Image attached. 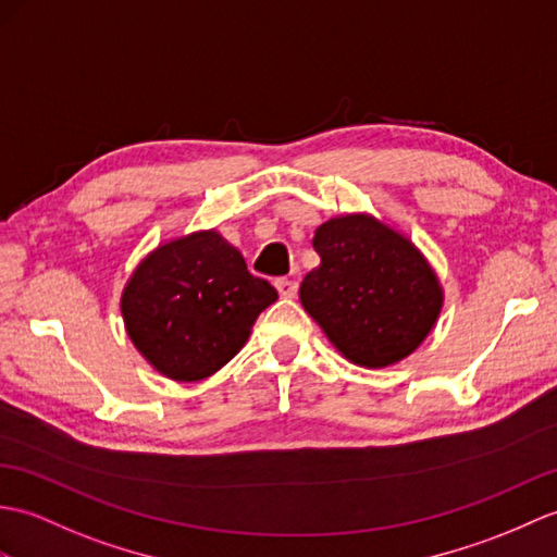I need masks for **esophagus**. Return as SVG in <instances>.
I'll use <instances>...</instances> for the list:
<instances>
[{
	"label": "esophagus",
	"mask_w": 557,
	"mask_h": 557,
	"mask_svg": "<svg viewBox=\"0 0 557 557\" xmlns=\"http://www.w3.org/2000/svg\"><path fill=\"white\" fill-rule=\"evenodd\" d=\"M275 287H277L280 296H284V299H294L296 292H299V282L287 280V277H280V280H275Z\"/></svg>",
	"instance_id": "1"
}]
</instances>
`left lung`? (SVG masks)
Listing matches in <instances>:
<instances>
[{
    "instance_id": "1",
    "label": "left lung",
    "mask_w": 557,
    "mask_h": 557,
    "mask_svg": "<svg viewBox=\"0 0 557 557\" xmlns=\"http://www.w3.org/2000/svg\"><path fill=\"white\" fill-rule=\"evenodd\" d=\"M320 265L301 282V304L356 366L386 368L430 334L444 296L412 244L370 215L332 218L315 230Z\"/></svg>"
}]
</instances>
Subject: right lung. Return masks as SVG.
<instances>
[{
    "label": "right lung",
    "instance_id": "1",
    "mask_svg": "<svg viewBox=\"0 0 557 557\" xmlns=\"http://www.w3.org/2000/svg\"><path fill=\"white\" fill-rule=\"evenodd\" d=\"M277 292L253 277L242 253L218 232L168 242L123 292V320L149 363L177 382L223 368L247 344L251 325Z\"/></svg>",
    "mask_w": 557,
    "mask_h": 557
}]
</instances>
